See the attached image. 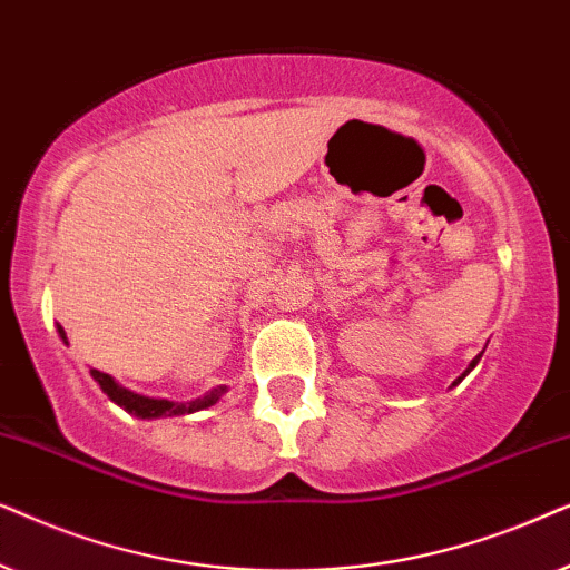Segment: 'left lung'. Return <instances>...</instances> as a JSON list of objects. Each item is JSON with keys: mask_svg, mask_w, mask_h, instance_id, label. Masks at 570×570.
<instances>
[{"mask_svg": "<svg viewBox=\"0 0 570 570\" xmlns=\"http://www.w3.org/2000/svg\"><path fill=\"white\" fill-rule=\"evenodd\" d=\"M480 356H482V354H480ZM480 356H474V360H472V362H469V367H466V373H464V375H461V377H459V381H456V383H461V381H464V377H466V375H469V373H472V370H474V367H476V362H480ZM456 383H453V385H456Z\"/></svg>", "mask_w": 570, "mask_h": 570, "instance_id": "obj_1", "label": "left lung"}]
</instances>
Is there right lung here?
Returning <instances> with one entry per match:
<instances>
[{"label": "right lung", "instance_id": "1", "mask_svg": "<svg viewBox=\"0 0 570 570\" xmlns=\"http://www.w3.org/2000/svg\"><path fill=\"white\" fill-rule=\"evenodd\" d=\"M57 331H59V336H62V341L67 344V333H65L62 325H57ZM90 375H94V381L101 385V391L114 401V404L125 409V412L140 416V420H158V416H179V414L200 412V409L214 406L216 401L226 393V385H216V389L208 391L206 396H200V399H195V401H187V404H179V401L148 399V396H140V393H132V391L121 389V385L114 381L111 375L101 373V370H90Z\"/></svg>", "mask_w": 570, "mask_h": 570}]
</instances>
